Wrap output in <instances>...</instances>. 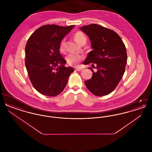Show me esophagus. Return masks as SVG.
I'll list each match as a JSON object with an SVG mask.
<instances>
[{
  "mask_svg": "<svg viewBox=\"0 0 152 152\" xmlns=\"http://www.w3.org/2000/svg\"><path fill=\"white\" fill-rule=\"evenodd\" d=\"M75 69L77 71H80L83 69V68H81V67H75Z\"/></svg>",
  "mask_w": 152,
  "mask_h": 152,
  "instance_id": "34e87169",
  "label": "esophagus"
}]
</instances>
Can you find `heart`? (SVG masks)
<instances>
[{
  "label": "heart",
  "mask_w": 152,
  "mask_h": 152,
  "mask_svg": "<svg viewBox=\"0 0 152 152\" xmlns=\"http://www.w3.org/2000/svg\"><path fill=\"white\" fill-rule=\"evenodd\" d=\"M74 38L78 43L82 44L86 43L87 42V37L84 33L81 31H77L74 34ZM59 51L62 53H65L66 51V42L65 38H63L59 43ZM84 58L83 55L71 53L68 55L66 60L68 63L70 65H76L79 63L80 61Z\"/></svg>",
  "instance_id": "obj_1"
}]
</instances>
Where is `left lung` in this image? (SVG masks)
Wrapping results in <instances>:
<instances>
[{"label": "left lung", "instance_id": "obj_1", "mask_svg": "<svg viewBox=\"0 0 152 152\" xmlns=\"http://www.w3.org/2000/svg\"><path fill=\"white\" fill-rule=\"evenodd\" d=\"M80 29L89 37L94 49L89 52L84 64H95L97 69L94 72L90 68L92 76L85 84L95 96L109 94L115 89L125 72L127 63L125 45L116 32L97 24L84 26Z\"/></svg>", "mask_w": 152, "mask_h": 152}]
</instances>
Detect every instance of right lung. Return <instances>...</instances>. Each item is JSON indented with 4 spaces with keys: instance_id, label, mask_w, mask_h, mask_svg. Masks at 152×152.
Segmentation results:
<instances>
[{
    "instance_id": "obj_1",
    "label": "right lung",
    "mask_w": 152,
    "mask_h": 152,
    "mask_svg": "<svg viewBox=\"0 0 152 152\" xmlns=\"http://www.w3.org/2000/svg\"><path fill=\"white\" fill-rule=\"evenodd\" d=\"M75 27L47 24L30 36L26 45L25 65L29 80L37 92L47 96L60 94L65 88L72 67L59 51V43Z\"/></svg>"
}]
</instances>
